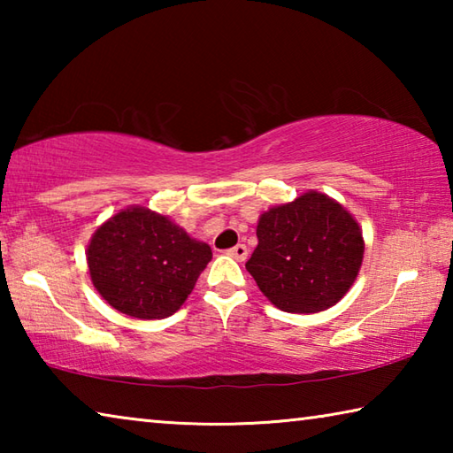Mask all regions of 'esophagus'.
Returning a JSON list of instances; mask_svg holds the SVG:
<instances>
[{
	"label": "esophagus",
	"instance_id": "obj_1",
	"mask_svg": "<svg viewBox=\"0 0 453 453\" xmlns=\"http://www.w3.org/2000/svg\"><path fill=\"white\" fill-rule=\"evenodd\" d=\"M227 256L237 259V262H245V259H248V248H245L243 243H237L235 248L227 250Z\"/></svg>",
	"mask_w": 453,
	"mask_h": 453
}]
</instances>
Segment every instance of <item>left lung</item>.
Returning a JSON list of instances; mask_svg holds the SVG:
<instances>
[{"label": "left lung", "mask_w": 453, "mask_h": 453, "mask_svg": "<svg viewBox=\"0 0 453 453\" xmlns=\"http://www.w3.org/2000/svg\"><path fill=\"white\" fill-rule=\"evenodd\" d=\"M256 234L257 248L245 270L281 311L332 308L354 286L364 262L365 243L356 218L313 189L264 211Z\"/></svg>", "instance_id": "8db88e82"}]
</instances>
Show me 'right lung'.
Segmentation results:
<instances>
[{
	"mask_svg": "<svg viewBox=\"0 0 453 453\" xmlns=\"http://www.w3.org/2000/svg\"><path fill=\"white\" fill-rule=\"evenodd\" d=\"M86 257L91 283L113 310L162 319L188 300L211 248L164 213L129 205L96 229Z\"/></svg>",
	"mask_w": 453,
	"mask_h": 453,
	"instance_id": "add662e5",
	"label": "right lung"
}]
</instances>
